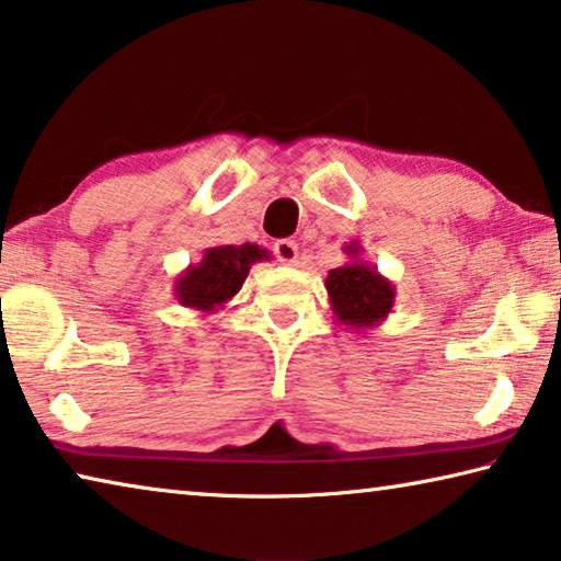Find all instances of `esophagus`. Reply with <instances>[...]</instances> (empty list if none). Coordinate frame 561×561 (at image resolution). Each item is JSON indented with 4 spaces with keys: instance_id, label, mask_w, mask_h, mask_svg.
Masks as SVG:
<instances>
[{
    "instance_id": "1",
    "label": "esophagus",
    "mask_w": 561,
    "mask_h": 561,
    "mask_svg": "<svg viewBox=\"0 0 561 561\" xmlns=\"http://www.w3.org/2000/svg\"><path fill=\"white\" fill-rule=\"evenodd\" d=\"M273 253H275V259H278L280 263H288V265H293L298 261V243L296 241H275V245H273Z\"/></svg>"
}]
</instances>
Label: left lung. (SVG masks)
I'll list each match as a JSON object with an SVG mask.
<instances>
[{
  "mask_svg": "<svg viewBox=\"0 0 561 561\" xmlns=\"http://www.w3.org/2000/svg\"><path fill=\"white\" fill-rule=\"evenodd\" d=\"M347 263L333 268L325 278L330 310L347 330H370L390 316L394 306V286L378 265L363 261V245L351 241L343 245Z\"/></svg>",
  "mask_w": 561,
  "mask_h": 561,
  "instance_id": "obj_1",
  "label": "left lung"
}]
</instances>
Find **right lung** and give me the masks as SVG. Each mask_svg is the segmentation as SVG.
Returning a JSON list of instances; mask_svg holds the SVG:
<instances>
[{
  "label": "right lung",
  "instance_id": "1",
  "mask_svg": "<svg viewBox=\"0 0 561 561\" xmlns=\"http://www.w3.org/2000/svg\"><path fill=\"white\" fill-rule=\"evenodd\" d=\"M271 261V253L255 243L206 248L204 259L191 263L173 280V296L183 308L198 313H216L243 288L253 263Z\"/></svg>",
  "mask_w": 561,
  "mask_h": 561
}]
</instances>
